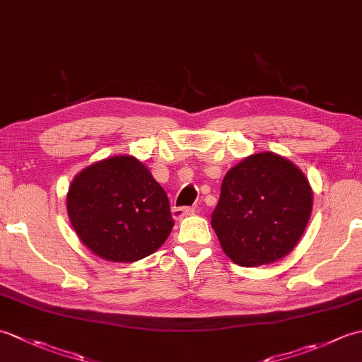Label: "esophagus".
I'll list each match as a JSON object with an SVG mask.
<instances>
[{"label": "esophagus", "mask_w": 362, "mask_h": 362, "mask_svg": "<svg viewBox=\"0 0 362 362\" xmlns=\"http://www.w3.org/2000/svg\"><path fill=\"white\" fill-rule=\"evenodd\" d=\"M194 209L193 206H179V209H174L173 210V218L174 219H183L187 216H191V214H194Z\"/></svg>", "instance_id": "esophagus-1"}]
</instances>
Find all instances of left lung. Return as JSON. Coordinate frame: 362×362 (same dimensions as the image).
<instances>
[{"label":"left lung","mask_w":362,"mask_h":362,"mask_svg":"<svg viewBox=\"0 0 362 362\" xmlns=\"http://www.w3.org/2000/svg\"><path fill=\"white\" fill-rule=\"evenodd\" d=\"M311 210L313 189L305 174L288 158L259 152L226 174L211 227L233 263L255 267L296 247Z\"/></svg>","instance_id":"left-lung-1"}]
</instances>
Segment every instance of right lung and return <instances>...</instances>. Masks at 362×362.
I'll return each mask as SVG.
<instances>
[{
	"mask_svg": "<svg viewBox=\"0 0 362 362\" xmlns=\"http://www.w3.org/2000/svg\"><path fill=\"white\" fill-rule=\"evenodd\" d=\"M66 211L79 240L113 263L149 257L174 227L165 189L130 156L82 169L68 189Z\"/></svg>",
	"mask_w": 362,
	"mask_h": 362,
	"instance_id": "right-lung-1",
	"label": "right lung"
}]
</instances>
